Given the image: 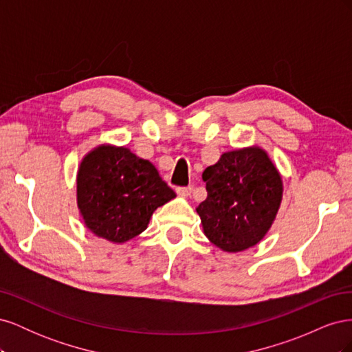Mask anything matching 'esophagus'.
I'll return each instance as SVG.
<instances>
[{"instance_id": "34e87169", "label": "esophagus", "mask_w": 352, "mask_h": 352, "mask_svg": "<svg viewBox=\"0 0 352 352\" xmlns=\"http://www.w3.org/2000/svg\"><path fill=\"white\" fill-rule=\"evenodd\" d=\"M176 192H177V195L189 197V195H190V192H192V185H188V186H177V188H176Z\"/></svg>"}]
</instances>
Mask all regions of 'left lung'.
Listing matches in <instances>:
<instances>
[{"label":"left lung","instance_id":"left-lung-1","mask_svg":"<svg viewBox=\"0 0 352 352\" xmlns=\"http://www.w3.org/2000/svg\"><path fill=\"white\" fill-rule=\"evenodd\" d=\"M207 198L197 212L206 236L228 252L260 242L276 217L282 179L260 148L225 153L202 173Z\"/></svg>","mask_w":352,"mask_h":352}]
</instances>
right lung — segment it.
I'll return each instance as SVG.
<instances>
[{
  "label": "right lung",
  "instance_id": "obj_1",
  "mask_svg": "<svg viewBox=\"0 0 352 352\" xmlns=\"http://www.w3.org/2000/svg\"><path fill=\"white\" fill-rule=\"evenodd\" d=\"M157 168L126 148L102 145L78 172V206L95 235L126 242L148 226L153 212L175 198Z\"/></svg>",
  "mask_w": 352,
  "mask_h": 352
}]
</instances>
